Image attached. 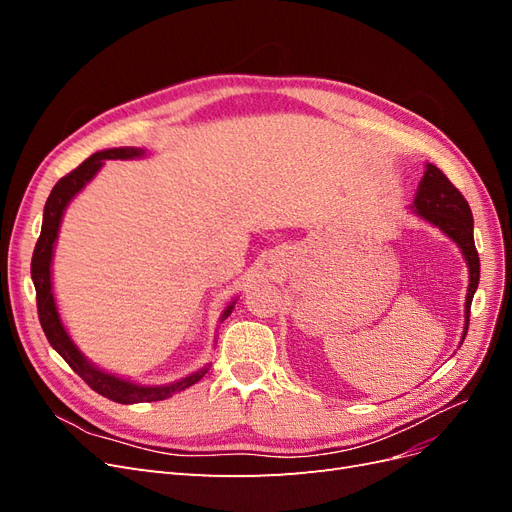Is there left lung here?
<instances>
[{"instance_id":"obj_1","label":"left lung","mask_w":512,"mask_h":512,"mask_svg":"<svg viewBox=\"0 0 512 512\" xmlns=\"http://www.w3.org/2000/svg\"><path fill=\"white\" fill-rule=\"evenodd\" d=\"M412 207L423 220L438 226L444 235L451 237L459 245L463 258L468 262L470 284H468V297H466V329H463V339H466L472 297L480 280V260L474 245V220H472L468 200L463 198V194L455 188V185L446 179V175L438 166L427 164Z\"/></svg>"}]
</instances>
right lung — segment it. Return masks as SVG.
<instances>
[{
	"mask_svg": "<svg viewBox=\"0 0 512 512\" xmlns=\"http://www.w3.org/2000/svg\"><path fill=\"white\" fill-rule=\"evenodd\" d=\"M143 153L145 151L138 147L104 149V151L94 153V156H89L81 166H76L66 177H61L55 183V188L51 190L49 198H46L40 239L34 247V256H32V280L36 286L38 318H40L46 339H49V344L61 354V359H64L76 371V374H79L91 386V389L100 393L102 397L117 401V404L160 401V399H166L183 389H188V386L196 384L207 374V367H203L200 371H194V374H190L188 378L177 380L173 384H164V386H141V384L117 378L113 374H106V371L98 369L94 363H89L79 352V348L74 346L70 335L64 329V324H61V318L57 312L53 286H51V260H53L59 224H61V218H64V211H66L68 203L85 188L91 179H94V175L102 168L104 160H130V158H141ZM232 307H235V301H232L224 309L220 316V322H224L230 316Z\"/></svg>",
	"mask_w": 512,
	"mask_h": 512,
	"instance_id": "add662e5",
	"label": "right lung"
}]
</instances>
